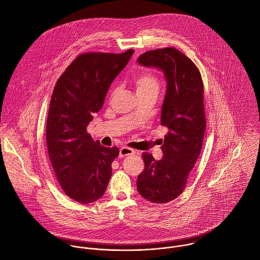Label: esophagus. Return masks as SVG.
I'll return each instance as SVG.
<instances>
[{
  "mask_svg": "<svg viewBox=\"0 0 260 260\" xmlns=\"http://www.w3.org/2000/svg\"><path fill=\"white\" fill-rule=\"evenodd\" d=\"M136 152L131 149V148H127V147H122L120 150H119V157L120 158H123V157H126V156H129V155H134Z\"/></svg>",
  "mask_w": 260,
  "mask_h": 260,
  "instance_id": "esophagus-1",
  "label": "esophagus"
}]
</instances>
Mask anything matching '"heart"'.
Returning a JSON list of instances; mask_svg holds the SVG:
<instances>
[{"mask_svg":"<svg viewBox=\"0 0 260 260\" xmlns=\"http://www.w3.org/2000/svg\"><path fill=\"white\" fill-rule=\"evenodd\" d=\"M135 87L137 95L158 94L159 81L150 73H142L136 77Z\"/></svg>","mask_w":260,"mask_h":260,"instance_id":"b5f03b06","label":"heart"}]
</instances>
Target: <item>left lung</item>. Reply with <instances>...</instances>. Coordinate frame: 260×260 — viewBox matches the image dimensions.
<instances>
[{"label":"left lung","mask_w":260,"mask_h":260,"mask_svg":"<svg viewBox=\"0 0 260 260\" xmlns=\"http://www.w3.org/2000/svg\"><path fill=\"white\" fill-rule=\"evenodd\" d=\"M146 68L159 69L167 83L161 125L168 129L161 146L163 158L144 153L145 169L138 176L139 193L154 204H165L185 188L202 147L206 131L204 85L197 66L173 47L149 50L139 56Z\"/></svg>","instance_id":"obj_1"}]
</instances>
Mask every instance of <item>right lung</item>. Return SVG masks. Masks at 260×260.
Returning <instances> with one entry per match:
<instances>
[{
  "label": "right lung",
  "mask_w": 260,
  "mask_h": 260,
  "mask_svg": "<svg viewBox=\"0 0 260 260\" xmlns=\"http://www.w3.org/2000/svg\"><path fill=\"white\" fill-rule=\"evenodd\" d=\"M134 52L128 49L123 53L80 54L53 89L46 122L47 151L60 187L80 204L99 200L111 177V163L119 150L95 142L87 126Z\"/></svg>",
  "instance_id": "right-lung-1"
}]
</instances>
